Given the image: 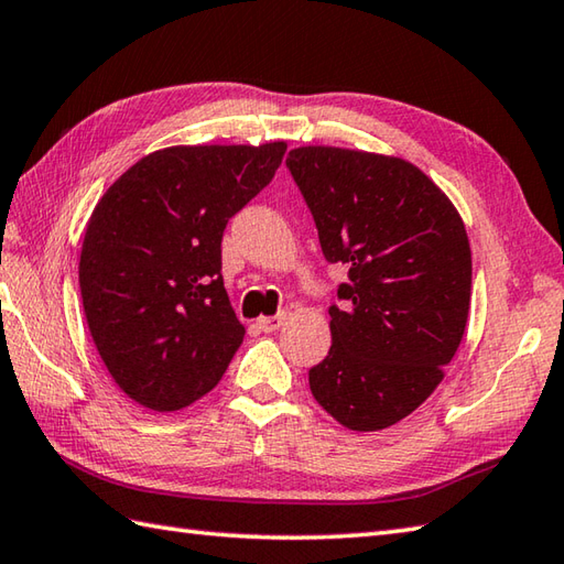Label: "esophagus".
Returning <instances> with one entry per match:
<instances>
[{
	"instance_id": "1",
	"label": "esophagus",
	"mask_w": 564,
	"mask_h": 564,
	"mask_svg": "<svg viewBox=\"0 0 564 564\" xmlns=\"http://www.w3.org/2000/svg\"><path fill=\"white\" fill-rule=\"evenodd\" d=\"M283 323H285V315L283 313L257 319V325H259V329H263V333H275V329H279Z\"/></svg>"
}]
</instances>
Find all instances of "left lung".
Masks as SVG:
<instances>
[{
    "instance_id": "8db88e82",
    "label": "left lung",
    "mask_w": 564,
    "mask_h": 564,
    "mask_svg": "<svg viewBox=\"0 0 564 564\" xmlns=\"http://www.w3.org/2000/svg\"><path fill=\"white\" fill-rule=\"evenodd\" d=\"M285 165L329 263L349 281L329 305L333 347L307 371L315 401L349 430L413 413L465 335L471 251L447 195L403 159L293 149Z\"/></svg>"
}]
</instances>
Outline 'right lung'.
<instances>
[{
	"instance_id": "add662e5",
	"label": "right lung",
	"mask_w": 564,
	"mask_h": 564,
	"mask_svg": "<svg viewBox=\"0 0 564 564\" xmlns=\"http://www.w3.org/2000/svg\"><path fill=\"white\" fill-rule=\"evenodd\" d=\"M283 153V141L163 149L97 203L80 295L99 357L131 401L181 411L223 379L245 339L223 281V235Z\"/></svg>"
}]
</instances>
